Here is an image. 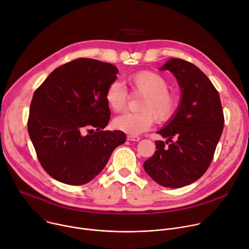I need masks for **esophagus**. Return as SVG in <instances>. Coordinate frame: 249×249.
Here are the masks:
<instances>
[{"label":"esophagus","mask_w":249,"mask_h":249,"mask_svg":"<svg viewBox=\"0 0 249 249\" xmlns=\"http://www.w3.org/2000/svg\"><path fill=\"white\" fill-rule=\"evenodd\" d=\"M127 140L128 141H134V142H138L141 140V138L139 136H134V135H128L127 136Z\"/></svg>","instance_id":"34e87169"}]
</instances>
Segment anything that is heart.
<instances>
[{"label":"heart","mask_w":249,"mask_h":249,"mask_svg":"<svg viewBox=\"0 0 249 249\" xmlns=\"http://www.w3.org/2000/svg\"><path fill=\"white\" fill-rule=\"evenodd\" d=\"M127 82L132 95H142L138 112H126L113 120L115 129L129 135H139L147 131L155 120L163 123L171 120L179 109L180 100L176 93L168 90L169 83L161 75L152 71L131 75ZM105 101L114 112H120L127 106L129 94L125 87L112 82L105 90Z\"/></svg>","instance_id":"b5f03b06"}]
</instances>
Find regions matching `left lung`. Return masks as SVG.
<instances>
[{
    "label": "left lung",
    "mask_w": 249,
    "mask_h": 249,
    "mask_svg": "<svg viewBox=\"0 0 249 249\" xmlns=\"http://www.w3.org/2000/svg\"><path fill=\"white\" fill-rule=\"evenodd\" d=\"M160 70L170 71L177 79L181 102L175 116L158 132L167 141H156L157 151L144 168L161 186L180 188L198 180L210 166L223 133L224 112L218 90L198 67L174 58Z\"/></svg>",
    "instance_id": "obj_1"
}]
</instances>
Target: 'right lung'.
<instances>
[{"label":"right lung","instance_id":"right-lung-1","mask_svg":"<svg viewBox=\"0 0 249 249\" xmlns=\"http://www.w3.org/2000/svg\"><path fill=\"white\" fill-rule=\"evenodd\" d=\"M117 73L112 64L79 58L55 69L34 91L28 134L40 164L54 179L88 183L126 141L122 131L102 130L110 119L105 90Z\"/></svg>","mask_w":249,"mask_h":249}]
</instances>
